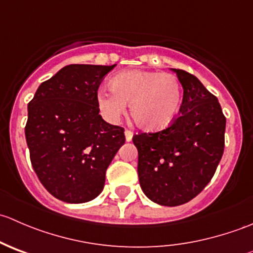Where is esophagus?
Wrapping results in <instances>:
<instances>
[{"instance_id": "34e87169", "label": "esophagus", "mask_w": 253, "mask_h": 253, "mask_svg": "<svg viewBox=\"0 0 253 253\" xmlns=\"http://www.w3.org/2000/svg\"><path fill=\"white\" fill-rule=\"evenodd\" d=\"M125 136H126V141L127 142H131L132 137H133V132L129 131V129H126V131H125Z\"/></svg>"}]
</instances>
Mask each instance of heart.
Returning a JSON list of instances; mask_svg holds the SVG:
<instances>
[{
	"instance_id": "b5f03b06",
	"label": "heart",
	"mask_w": 253,
	"mask_h": 253,
	"mask_svg": "<svg viewBox=\"0 0 253 253\" xmlns=\"http://www.w3.org/2000/svg\"><path fill=\"white\" fill-rule=\"evenodd\" d=\"M110 90H100L96 96L103 116L110 122L119 121L129 104V115L144 131L169 127L182 101L180 81L171 73L125 71L111 78Z\"/></svg>"
}]
</instances>
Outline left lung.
I'll return each mask as SVG.
<instances>
[{
  "instance_id": "1",
  "label": "left lung",
  "mask_w": 253,
  "mask_h": 253,
  "mask_svg": "<svg viewBox=\"0 0 253 253\" xmlns=\"http://www.w3.org/2000/svg\"><path fill=\"white\" fill-rule=\"evenodd\" d=\"M172 71L183 88L180 115L165 129L133 136L144 195L160 206L187 203L213 177L224 152L226 119L200 79Z\"/></svg>"
}]
</instances>
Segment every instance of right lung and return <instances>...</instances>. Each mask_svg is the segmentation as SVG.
Segmentation results:
<instances>
[{
	"label": "right lung",
	"mask_w": 253,
	"mask_h": 253,
	"mask_svg": "<svg viewBox=\"0 0 253 253\" xmlns=\"http://www.w3.org/2000/svg\"><path fill=\"white\" fill-rule=\"evenodd\" d=\"M116 65H70L42 82L28 104L25 139L35 174L57 200L85 203L100 195L125 129L99 115L103 78Z\"/></svg>",
	"instance_id": "1"
}]
</instances>
